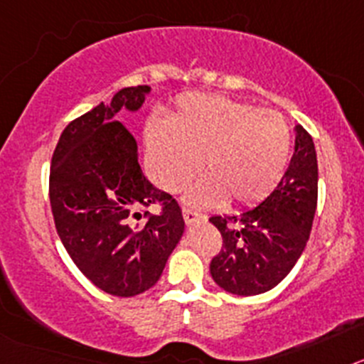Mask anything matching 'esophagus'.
<instances>
[{
	"label": "esophagus",
	"instance_id": "obj_1",
	"mask_svg": "<svg viewBox=\"0 0 364 364\" xmlns=\"http://www.w3.org/2000/svg\"><path fill=\"white\" fill-rule=\"evenodd\" d=\"M182 215H184L186 224H191V222H197V220H202V218H204V215H200L198 211H195V210H189V208H184V210H182Z\"/></svg>",
	"mask_w": 364,
	"mask_h": 364
}]
</instances>
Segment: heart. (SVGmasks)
Masks as SVG:
<instances>
[{
	"mask_svg": "<svg viewBox=\"0 0 364 364\" xmlns=\"http://www.w3.org/2000/svg\"><path fill=\"white\" fill-rule=\"evenodd\" d=\"M288 122L275 111L224 95L186 96L169 129L149 127V156L156 184L182 191L198 173L204 178L189 193L197 205H255L277 188L290 159Z\"/></svg>",
	"mask_w": 364,
	"mask_h": 364,
	"instance_id": "obj_1",
	"label": "heart"
}]
</instances>
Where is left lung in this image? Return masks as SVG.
<instances>
[{"label": "left lung", "instance_id": "8db88e82", "mask_svg": "<svg viewBox=\"0 0 364 364\" xmlns=\"http://www.w3.org/2000/svg\"><path fill=\"white\" fill-rule=\"evenodd\" d=\"M317 180L314 140L299 125L290 166L272 195L240 215L210 218L222 235L220 252L210 264L220 288L235 295H259L291 272L310 237Z\"/></svg>", "mask_w": 364, "mask_h": 364}]
</instances>
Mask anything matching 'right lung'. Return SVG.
Segmentation results:
<instances>
[{
    "label": "right lung",
    "mask_w": 364,
    "mask_h": 364,
    "mask_svg": "<svg viewBox=\"0 0 364 364\" xmlns=\"http://www.w3.org/2000/svg\"><path fill=\"white\" fill-rule=\"evenodd\" d=\"M147 85L74 118L58 140L49 176L56 231L73 262L100 290L133 297L156 284L180 237L178 202L154 188L138 164L136 140L118 120L136 111ZM159 205V214L149 208Z\"/></svg>",
    "instance_id": "obj_1"
}]
</instances>
